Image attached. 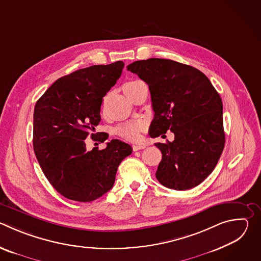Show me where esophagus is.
Wrapping results in <instances>:
<instances>
[{"instance_id": "esophagus-1", "label": "esophagus", "mask_w": 261, "mask_h": 261, "mask_svg": "<svg viewBox=\"0 0 261 261\" xmlns=\"http://www.w3.org/2000/svg\"><path fill=\"white\" fill-rule=\"evenodd\" d=\"M145 147H146L145 144H134V145H132V148H133L134 152L139 151V150H143V148H145Z\"/></svg>"}]
</instances>
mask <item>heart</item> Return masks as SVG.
Segmentation results:
<instances>
[{
  "label": "heart",
  "instance_id": "1",
  "mask_svg": "<svg viewBox=\"0 0 261 261\" xmlns=\"http://www.w3.org/2000/svg\"><path fill=\"white\" fill-rule=\"evenodd\" d=\"M142 84L143 83L140 81H130L124 85V92L128 97H130ZM143 129L144 124L142 121H132L118 126L116 128V133L126 140L136 141L139 139L140 133Z\"/></svg>",
  "mask_w": 261,
  "mask_h": 261
}]
</instances>
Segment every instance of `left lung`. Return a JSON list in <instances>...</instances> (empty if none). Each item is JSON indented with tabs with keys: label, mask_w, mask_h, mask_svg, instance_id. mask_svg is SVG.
Instances as JSON below:
<instances>
[{
	"label": "left lung",
	"mask_w": 261,
	"mask_h": 261,
	"mask_svg": "<svg viewBox=\"0 0 261 261\" xmlns=\"http://www.w3.org/2000/svg\"><path fill=\"white\" fill-rule=\"evenodd\" d=\"M127 69L150 90L155 111L150 136L174 133L172 142L155 143L162 153L157 179L173 190L196 187L213 172L224 148L220 95L201 71L172 60L136 61Z\"/></svg>",
	"instance_id": "left-lung-1"
}]
</instances>
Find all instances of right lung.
Here are the masks:
<instances>
[{"label": "right lung", "instance_id": "add662e5", "mask_svg": "<svg viewBox=\"0 0 261 261\" xmlns=\"http://www.w3.org/2000/svg\"><path fill=\"white\" fill-rule=\"evenodd\" d=\"M124 66L118 61L74 71L59 79L36 102L34 152L48 181L68 199L90 202L108 192L120 163L132 153L130 144L119 139L92 151L85 141L99 124L103 97L121 77ZM107 138L105 133L97 140Z\"/></svg>", "mask_w": 261, "mask_h": 261}]
</instances>
